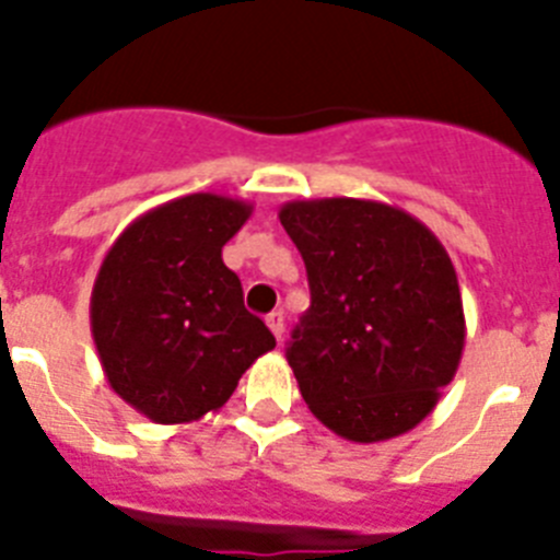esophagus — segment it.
<instances>
[{
	"mask_svg": "<svg viewBox=\"0 0 560 560\" xmlns=\"http://www.w3.org/2000/svg\"><path fill=\"white\" fill-rule=\"evenodd\" d=\"M266 325H269L271 334L277 336V341L283 339V330H285V316H283V311H271V314L266 316Z\"/></svg>",
	"mask_w": 560,
	"mask_h": 560,
	"instance_id": "esophagus-1",
	"label": "esophagus"
}]
</instances>
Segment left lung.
I'll list each match as a JSON object with an SVG mask.
<instances>
[{"instance_id":"8db88e82","label":"left lung","mask_w":560,"mask_h":560,"mask_svg":"<svg viewBox=\"0 0 560 560\" xmlns=\"http://www.w3.org/2000/svg\"><path fill=\"white\" fill-rule=\"evenodd\" d=\"M311 308L289 364L311 412L353 443L409 432L452 384L465 348L457 271L432 230L384 201H285Z\"/></svg>"}]
</instances>
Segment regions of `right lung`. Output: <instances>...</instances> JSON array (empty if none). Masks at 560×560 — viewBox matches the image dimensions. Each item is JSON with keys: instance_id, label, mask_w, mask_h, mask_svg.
Here are the masks:
<instances>
[{"instance_id": "right-lung-1", "label": "right lung", "mask_w": 560, "mask_h": 560, "mask_svg": "<svg viewBox=\"0 0 560 560\" xmlns=\"http://www.w3.org/2000/svg\"><path fill=\"white\" fill-rule=\"evenodd\" d=\"M249 201L190 192L133 219L103 257L89 323L108 384L153 423L215 412L275 336L221 249Z\"/></svg>"}]
</instances>
